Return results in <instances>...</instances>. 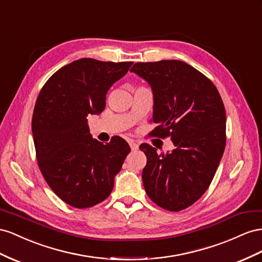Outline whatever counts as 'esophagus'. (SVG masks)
Masks as SVG:
<instances>
[{
    "instance_id": "obj_1",
    "label": "esophagus",
    "mask_w": 262,
    "mask_h": 262,
    "mask_svg": "<svg viewBox=\"0 0 262 262\" xmlns=\"http://www.w3.org/2000/svg\"><path fill=\"white\" fill-rule=\"evenodd\" d=\"M128 143H129V146H130V148H132V150H137V149H138V143H137V141H135V140H129L128 141Z\"/></svg>"
}]
</instances>
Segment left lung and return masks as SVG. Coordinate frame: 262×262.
Instances as JSON below:
<instances>
[{
	"instance_id": "8db88e82",
	"label": "left lung",
	"mask_w": 262,
	"mask_h": 262,
	"mask_svg": "<svg viewBox=\"0 0 262 262\" xmlns=\"http://www.w3.org/2000/svg\"><path fill=\"white\" fill-rule=\"evenodd\" d=\"M132 72L154 92L151 136L170 137L176 149L158 154L141 144L147 157L143 183L154 203L171 212L191 206L210 186L225 150L226 112L213 82L179 60L137 62Z\"/></svg>"
}]
</instances>
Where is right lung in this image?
<instances>
[{"label":"right lung","instance_id":"right-lung-1","mask_svg":"<svg viewBox=\"0 0 262 262\" xmlns=\"http://www.w3.org/2000/svg\"><path fill=\"white\" fill-rule=\"evenodd\" d=\"M133 62L82 58L56 71L37 98L32 119L36 158L50 189L76 208L108 198L130 147L121 137L93 139L86 116L105 108L106 93Z\"/></svg>","mask_w":262,"mask_h":262}]
</instances>
